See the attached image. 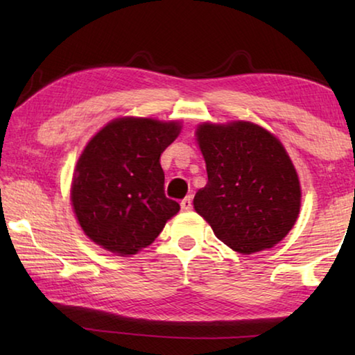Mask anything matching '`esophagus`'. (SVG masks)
<instances>
[{"label": "esophagus", "instance_id": "34e87169", "mask_svg": "<svg viewBox=\"0 0 355 355\" xmlns=\"http://www.w3.org/2000/svg\"><path fill=\"white\" fill-rule=\"evenodd\" d=\"M180 207H182L183 211H189L191 207H192V197L191 196L184 197V199L182 200V203H180Z\"/></svg>", "mask_w": 355, "mask_h": 355}]
</instances>
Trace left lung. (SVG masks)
I'll use <instances>...</instances> for the list:
<instances>
[{
    "mask_svg": "<svg viewBox=\"0 0 355 355\" xmlns=\"http://www.w3.org/2000/svg\"><path fill=\"white\" fill-rule=\"evenodd\" d=\"M197 141L208 183L194 208L214 235L239 254L272 248L297 219L300 186L290 156L269 131L250 122L205 123Z\"/></svg>",
    "mask_w": 355,
    "mask_h": 355,
    "instance_id": "8db88e82",
    "label": "left lung"
}]
</instances>
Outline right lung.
Wrapping results in <instances>:
<instances>
[{
	"mask_svg": "<svg viewBox=\"0 0 355 355\" xmlns=\"http://www.w3.org/2000/svg\"><path fill=\"white\" fill-rule=\"evenodd\" d=\"M175 122L119 119L92 137L78 159L71 203L86 235L106 250L133 255L155 241L180 209L164 194L159 156Z\"/></svg>",
	"mask_w": 355,
	"mask_h": 355,
	"instance_id": "add662e5",
	"label": "right lung"
}]
</instances>
